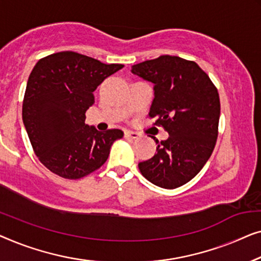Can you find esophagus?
<instances>
[{
	"label": "esophagus",
	"mask_w": 261,
	"mask_h": 261,
	"mask_svg": "<svg viewBox=\"0 0 261 261\" xmlns=\"http://www.w3.org/2000/svg\"><path fill=\"white\" fill-rule=\"evenodd\" d=\"M124 136H125V138H130V139H137L139 137V134L135 131H130V130H126L124 132Z\"/></svg>",
	"instance_id": "esophagus-1"
}]
</instances>
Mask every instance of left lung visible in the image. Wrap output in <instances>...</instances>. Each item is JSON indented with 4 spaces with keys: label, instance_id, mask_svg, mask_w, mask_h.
Instances as JSON below:
<instances>
[{
    "label": "left lung",
    "instance_id": "1",
    "mask_svg": "<svg viewBox=\"0 0 261 261\" xmlns=\"http://www.w3.org/2000/svg\"><path fill=\"white\" fill-rule=\"evenodd\" d=\"M132 73L155 84L149 118L169 134L159 142L157 153L138 164L153 185L175 189L201 171L215 148L219 135V92L196 62L161 56L132 66Z\"/></svg>",
    "mask_w": 261,
    "mask_h": 261
}]
</instances>
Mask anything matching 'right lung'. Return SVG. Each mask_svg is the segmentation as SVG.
Here are the masks:
<instances>
[{
	"label": "right lung",
	"instance_id": "add662e5",
	"mask_svg": "<svg viewBox=\"0 0 261 261\" xmlns=\"http://www.w3.org/2000/svg\"><path fill=\"white\" fill-rule=\"evenodd\" d=\"M123 67L72 50L36 62L25 87L22 119L35 155L53 174L85 177L106 162L112 143L124 136L119 129L102 134L85 124L94 90Z\"/></svg>",
	"mask_w": 261,
	"mask_h": 261
}]
</instances>
